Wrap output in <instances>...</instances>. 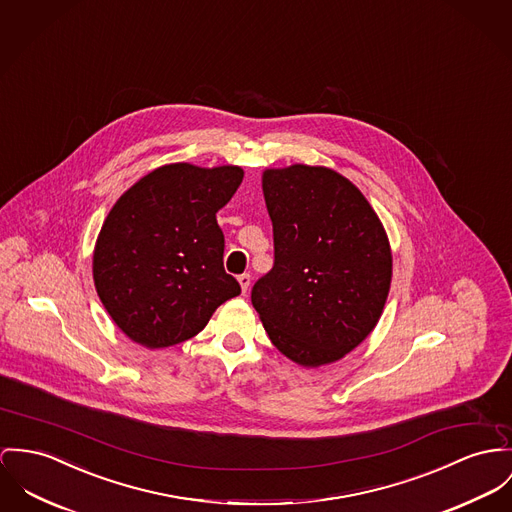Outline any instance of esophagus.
<instances>
[{"label":"esophagus","mask_w":512,"mask_h":512,"mask_svg":"<svg viewBox=\"0 0 512 512\" xmlns=\"http://www.w3.org/2000/svg\"><path fill=\"white\" fill-rule=\"evenodd\" d=\"M237 280H239V286H241V290H243V294H245L247 288H249V284H251V276L247 275V273H243V275L237 276Z\"/></svg>","instance_id":"obj_1"}]
</instances>
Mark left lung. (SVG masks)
Wrapping results in <instances>:
<instances>
[{
    "mask_svg": "<svg viewBox=\"0 0 512 512\" xmlns=\"http://www.w3.org/2000/svg\"><path fill=\"white\" fill-rule=\"evenodd\" d=\"M275 265L251 302L276 349L302 366L335 362L376 327L392 282L384 226L349 179L327 167L263 173Z\"/></svg>",
    "mask_w": 512,
    "mask_h": 512,
    "instance_id": "obj_1",
    "label": "left lung"
}]
</instances>
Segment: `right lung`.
<instances>
[{"label": "right lung", "mask_w": 512, "mask_h": 512, "mask_svg": "<svg viewBox=\"0 0 512 512\" xmlns=\"http://www.w3.org/2000/svg\"><path fill=\"white\" fill-rule=\"evenodd\" d=\"M243 169L171 163L132 185L109 212L93 253V280L124 335L148 347L183 343L241 288L224 271L216 212Z\"/></svg>", "instance_id": "obj_1"}]
</instances>
